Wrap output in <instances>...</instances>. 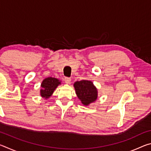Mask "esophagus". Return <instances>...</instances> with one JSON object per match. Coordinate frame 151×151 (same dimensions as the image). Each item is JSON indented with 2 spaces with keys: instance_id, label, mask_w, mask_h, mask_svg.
I'll use <instances>...</instances> for the list:
<instances>
[{
  "instance_id": "obj_1",
  "label": "esophagus",
  "mask_w": 151,
  "mask_h": 151,
  "mask_svg": "<svg viewBox=\"0 0 151 151\" xmlns=\"http://www.w3.org/2000/svg\"><path fill=\"white\" fill-rule=\"evenodd\" d=\"M65 81L66 84H68H68H70L71 83V79L70 78L66 77V78H65Z\"/></svg>"
}]
</instances>
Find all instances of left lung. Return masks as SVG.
Returning <instances> with one entry per match:
<instances>
[{"mask_svg":"<svg viewBox=\"0 0 151 151\" xmlns=\"http://www.w3.org/2000/svg\"><path fill=\"white\" fill-rule=\"evenodd\" d=\"M76 96L85 106L95 102L98 97V91L91 81L83 80L74 83Z\"/></svg>","mask_w":151,"mask_h":151,"instance_id":"8db88e82","label":"left lung"}]
</instances>
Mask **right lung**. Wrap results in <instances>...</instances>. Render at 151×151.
Here are the masks:
<instances>
[{"label":"right lung","instance_id":"right-lung-1","mask_svg":"<svg viewBox=\"0 0 151 151\" xmlns=\"http://www.w3.org/2000/svg\"><path fill=\"white\" fill-rule=\"evenodd\" d=\"M59 85H61V81H59V79L53 77L45 78L40 85L41 86V89L40 90V96L45 99L50 98Z\"/></svg>","mask_w":151,"mask_h":151}]
</instances>
